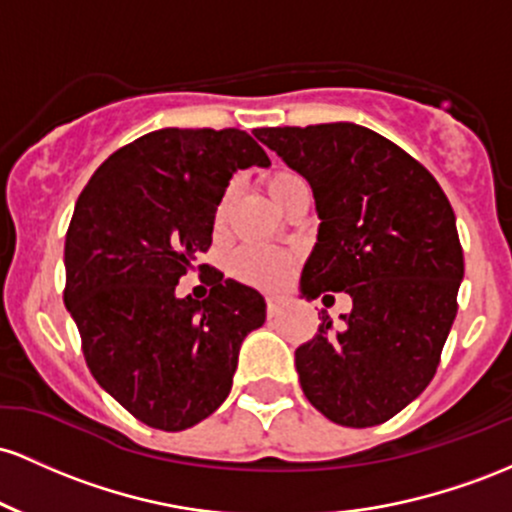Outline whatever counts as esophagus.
I'll return each mask as SVG.
<instances>
[{"instance_id":"esophagus-1","label":"esophagus","mask_w":512,"mask_h":512,"mask_svg":"<svg viewBox=\"0 0 512 512\" xmlns=\"http://www.w3.org/2000/svg\"><path fill=\"white\" fill-rule=\"evenodd\" d=\"M285 300L287 297L285 295H278V292H268L266 295V304H268V314H278L280 312V307H283L285 304Z\"/></svg>"}]
</instances>
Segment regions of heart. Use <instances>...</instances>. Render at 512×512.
<instances>
[{
	"instance_id": "heart-1",
	"label": "heart",
	"mask_w": 512,
	"mask_h": 512,
	"mask_svg": "<svg viewBox=\"0 0 512 512\" xmlns=\"http://www.w3.org/2000/svg\"><path fill=\"white\" fill-rule=\"evenodd\" d=\"M300 181L302 176L295 174L292 169H275L266 176L268 195H271L275 203H280V198ZM229 200H232V188H229V191L220 198V203H217V222H222L227 217ZM229 266H232V273L237 275L239 280H244V283L273 285L278 283V280L287 273V268H290V256L278 249H241L239 254L232 256V263H229Z\"/></svg>"
}]
</instances>
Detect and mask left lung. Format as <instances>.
<instances>
[{"label":"left lung","mask_w":512,"mask_h":512,"mask_svg":"<svg viewBox=\"0 0 512 512\" xmlns=\"http://www.w3.org/2000/svg\"><path fill=\"white\" fill-rule=\"evenodd\" d=\"M254 135L312 186L321 225L302 297L353 300L338 329L324 314L295 350L302 392L338 426H380L433 380L457 317L464 256L450 200L426 166L363 125Z\"/></svg>","instance_id":"obj_1"}]
</instances>
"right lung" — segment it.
Masks as SVG:
<instances>
[{
  "label": "right lung",
  "mask_w": 512,
  "mask_h": 512,
  "mask_svg": "<svg viewBox=\"0 0 512 512\" xmlns=\"http://www.w3.org/2000/svg\"><path fill=\"white\" fill-rule=\"evenodd\" d=\"M268 164L244 130H154L113 152L74 205L65 304L94 380L149 428L208 418L232 389L241 341L266 321L261 292L220 271L205 300H181L176 285L210 249L234 171Z\"/></svg>",
  "instance_id": "obj_1"
}]
</instances>
